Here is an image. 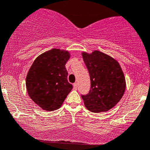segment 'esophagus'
Here are the masks:
<instances>
[{
    "mask_svg": "<svg viewBox=\"0 0 150 150\" xmlns=\"http://www.w3.org/2000/svg\"><path fill=\"white\" fill-rule=\"evenodd\" d=\"M73 89L74 90H77V89H78V84L77 83L73 84Z\"/></svg>",
    "mask_w": 150,
    "mask_h": 150,
    "instance_id": "esophagus-1",
    "label": "esophagus"
}]
</instances>
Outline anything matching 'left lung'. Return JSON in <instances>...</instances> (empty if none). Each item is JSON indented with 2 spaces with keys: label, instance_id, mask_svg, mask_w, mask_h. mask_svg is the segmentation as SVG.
Returning <instances> with one entry per match:
<instances>
[{
  "label": "left lung",
  "instance_id": "left-lung-1",
  "mask_svg": "<svg viewBox=\"0 0 150 150\" xmlns=\"http://www.w3.org/2000/svg\"><path fill=\"white\" fill-rule=\"evenodd\" d=\"M90 77V93L82 95L85 108L93 112L112 109L122 99L126 89L124 72L117 60L99 50L82 52Z\"/></svg>",
  "mask_w": 150,
  "mask_h": 150
}]
</instances>
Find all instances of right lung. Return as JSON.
Segmentation results:
<instances>
[{
    "instance_id": "add662e5",
    "label": "right lung",
    "mask_w": 150,
    "mask_h": 150,
    "mask_svg": "<svg viewBox=\"0 0 150 150\" xmlns=\"http://www.w3.org/2000/svg\"><path fill=\"white\" fill-rule=\"evenodd\" d=\"M70 57L69 51L51 49L36 57L28 72L25 80L28 94L45 111L59 109L72 90L65 68Z\"/></svg>"
}]
</instances>
